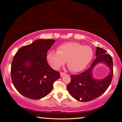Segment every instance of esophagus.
<instances>
[{"instance_id": "1", "label": "esophagus", "mask_w": 122, "mask_h": 122, "mask_svg": "<svg viewBox=\"0 0 122 122\" xmlns=\"http://www.w3.org/2000/svg\"><path fill=\"white\" fill-rule=\"evenodd\" d=\"M65 73H63V72H60V76L61 77H62L63 76H64L65 75Z\"/></svg>"}]
</instances>
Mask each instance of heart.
<instances>
[{
	"label": "heart",
	"mask_w": 122,
	"mask_h": 122,
	"mask_svg": "<svg viewBox=\"0 0 122 122\" xmlns=\"http://www.w3.org/2000/svg\"><path fill=\"white\" fill-rule=\"evenodd\" d=\"M92 49L76 42L61 44L56 51L51 50L46 54V60L52 68L57 70L66 63L71 71L78 72L83 70L92 60Z\"/></svg>",
	"instance_id": "obj_1"
}]
</instances>
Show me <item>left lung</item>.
I'll use <instances>...</instances> for the list:
<instances>
[{
    "label": "left lung",
    "mask_w": 122,
    "mask_h": 122,
    "mask_svg": "<svg viewBox=\"0 0 122 122\" xmlns=\"http://www.w3.org/2000/svg\"><path fill=\"white\" fill-rule=\"evenodd\" d=\"M97 58L90 68L78 75L71 76V81L67 86L69 94L75 99L81 102H88L102 95L112 81L113 69V60L109 54L104 49L97 47L95 51ZM98 63L105 64L110 69V72L104 78L98 80L92 76V70Z\"/></svg>",
    "instance_id": "8db88e82"
}]
</instances>
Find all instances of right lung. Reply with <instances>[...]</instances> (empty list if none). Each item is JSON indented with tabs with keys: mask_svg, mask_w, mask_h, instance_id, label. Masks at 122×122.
<instances>
[{
	"mask_svg": "<svg viewBox=\"0 0 122 122\" xmlns=\"http://www.w3.org/2000/svg\"><path fill=\"white\" fill-rule=\"evenodd\" d=\"M56 41L38 39L19 49L13 58L11 77L15 87L20 94L32 100L48 95L53 83L60 74L51 68L46 54Z\"/></svg>",
	"mask_w": 122,
	"mask_h": 122,
	"instance_id": "right-lung-1",
	"label": "right lung"
}]
</instances>
